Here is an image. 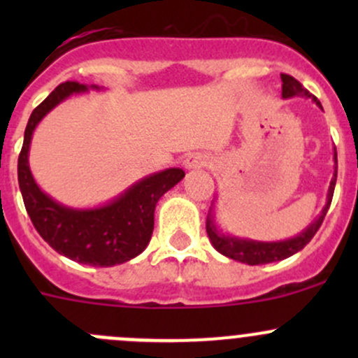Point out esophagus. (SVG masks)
<instances>
[{
  "label": "esophagus",
  "mask_w": 358,
  "mask_h": 358,
  "mask_svg": "<svg viewBox=\"0 0 358 358\" xmlns=\"http://www.w3.org/2000/svg\"><path fill=\"white\" fill-rule=\"evenodd\" d=\"M206 164H208V156H204V154H190L183 161V168L185 169H201Z\"/></svg>",
  "instance_id": "obj_1"
}]
</instances>
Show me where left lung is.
Here are the masks:
<instances>
[{
    "instance_id": "obj_1",
    "label": "left lung",
    "mask_w": 358,
    "mask_h": 358,
    "mask_svg": "<svg viewBox=\"0 0 358 358\" xmlns=\"http://www.w3.org/2000/svg\"><path fill=\"white\" fill-rule=\"evenodd\" d=\"M280 79H282V99H294V96H301V99H310L312 102H315L317 107L322 109L319 100L312 95L310 92H306L301 86V83L296 81L292 76L280 74ZM334 161V173L333 178H331L329 190H327L326 197V206L322 208L320 215L306 227L305 230L298 234V236L289 237V239L284 241H272V243H266V241H255L249 239V237H237L232 236V234H227L216 225L215 222V204L218 196L213 199L211 208H209L208 218H206V232H208L209 241H211L213 248L218 252H222L227 258H232L236 262L246 263V265H265V263H273L280 262V259H286L289 256L296 255L298 251H301L306 244L312 241V237L315 236L319 227L322 225L324 216H326L327 209H329L331 201H333L334 187H336V176H338V154H333Z\"/></svg>"
}]
</instances>
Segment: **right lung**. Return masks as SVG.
<instances>
[{
    "instance_id": "obj_1",
    "label": "right lung",
    "mask_w": 358,
    "mask_h": 358,
    "mask_svg": "<svg viewBox=\"0 0 358 358\" xmlns=\"http://www.w3.org/2000/svg\"><path fill=\"white\" fill-rule=\"evenodd\" d=\"M102 92V86L67 81L32 110L19 156V187L25 209L39 236L59 255L92 266H114L136 258L149 246L157 201L185 176L168 168L143 176L114 199L95 208H72L41 190L29 166L32 133L48 112L79 93Z\"/></svg>"
}]
</instances>
